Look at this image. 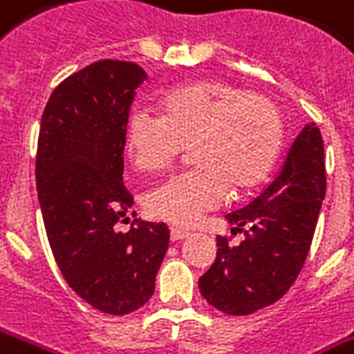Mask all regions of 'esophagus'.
Instances as JSON below:
<instances>
[{"label": "esophagus", "instance_id": "34e87169", "mask_svg": "<svg viewBox=\"0 0 354 354\" xmlns=\"http://www.w3.org/2000/svg\"><path fill=\"white\" fill-rule=\"evenodd\" d=\"M189 236V232L184 228H178V226H172L170 228V237L174 239V241H178V239H184V237Z\"/></svg>", "mask_w": 354, "mask_h": 354}]
</instances>
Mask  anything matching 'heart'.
<instances>
[{
    "instance_id": "1",
    "label": "heart",
    "mask_w": 354,
    "mask_h": 354,
    "mask_svg": "<svg viewBox=\"0 0 354 354\" xmlns=\"http://www.w3.org/2000/svg\"><path fill=\"white\" fill-rule=\"evenodd\" d=\"M162 115L134 111L126 147L142 170L169 167L185 145L197 165L162 180L145 195L153 216L192 224L224 201L228 185L245 192L261 184L278 160L283 120L278 105L226 82H199L169 93Z\"/></svg>"
}]
</instances>
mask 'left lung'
<instances>
[{
	"label": "left lung",
	"instance_id": "8db88e82",
	"mask_svg": "<svg viewBox=\"0 0 354 354\" xmlns=\"http://www.w3.org/2000/svg\"><path fill=\"white\" fill-rule=\"evenodd\" d=\"M326 195L324 142L306 124L278 176L243 209L226 214L239 245L216 237V259L199 278V291L220 313L245 316L281 299L297 280L313 243Z\"/></svg>",
	"mask_w": 354,
	"mask_h": 354
}]
</instances>
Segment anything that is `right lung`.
Instances as JSON below:
<instances>
[{"label":"right lung","mask_w":354,"mask_h":354,"mask_svg":"<svg viewBox=\"0 0 354 354\" xmlns=\"http://www.w3.org/2000/svg\"><path fill=\"white\" fill-rule=\"evenodd\" d=\"M145 78L130 61H97L57 86L39 126L36 187L51 253L78 297L117 316L151 299L170 239L165 222L115 228L134 205L122 180L126 124Z\"/></svg>","instance_id":"1"}]
</instances>
